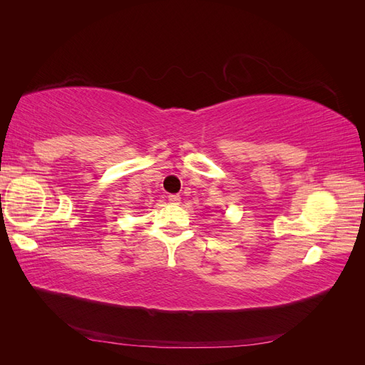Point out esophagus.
<instances>
[{
  "mask_svg": "<svg viewBox=\"0 0 365 365\" xmlns=\"http://www.w3.org/2000/svg\"><path fill=\"white\" fill-rule=\"evenodd\" d=\"M169 201H170L172 204H180L181 196H180V195H169Z\"/></svg>",
  "mask_w": 365,
  "mask_h": 365,
  "instance_id": "obj_1",
  "label": "esophagus"
}]
</instances>
